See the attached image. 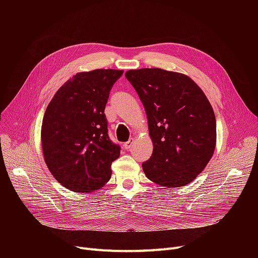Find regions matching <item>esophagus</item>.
<instances>
[{
    "label": "esophagus",
    "instance_id": "obj_1",
    "mask_svg": "<svg viewBox=\"0 0 258 258\" xmlns=\"http://www.w3.org/2000/svg\"><path fill=\"white\" fill-rule=\"evenodd\" d=\"M133 144H134V139H133V138H131L127 142H125V143L123 144V147L125 148L126 151H128V150H131V147L133 146Z\"/></svg>",
    "mask_w": 258,
    "mask_h": 258
}]
</instances>
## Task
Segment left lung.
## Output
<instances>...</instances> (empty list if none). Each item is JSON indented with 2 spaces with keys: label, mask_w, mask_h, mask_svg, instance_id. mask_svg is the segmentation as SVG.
Wrapping results in <instances>:
<instances>
[{
  "label": "left lung",
  "mask_w": 258,
  "mask_h": 258,
  "mask_svg": "<svg viewBox=\"0 0 258 258\" xmlns=\"http://www.w3.org/2000/svg\"><path fill=\"white\" fill-rule=\"evenodd\" d=\"M139 95L154 151L142 164L146 177L169 188L192 182L207 166L216 144V121L206 95L185 74L159 68L128 70Z\"/></svg>",
  "instance_id": "obj_1"
}]
</instances>
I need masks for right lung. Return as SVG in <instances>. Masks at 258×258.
<instances>
[{
	"label": "right lung",
	"mask_w": 258,
	"mask_h": 258,
	"mask_svg": "<svg viewBox=\"0 0 258 258\" xmlns=\"http://www.w3.org/2000/svg\"><path fill=\"white\" fill-rule=\"evenodd\" d=\"M123 70L79 72L57 90L42 124V148L48 169L74 192H92L111 179L120 146L107 135L108 95Z\"/></svg>",
	"instance_id": "obj_1"
}]
</instances>
